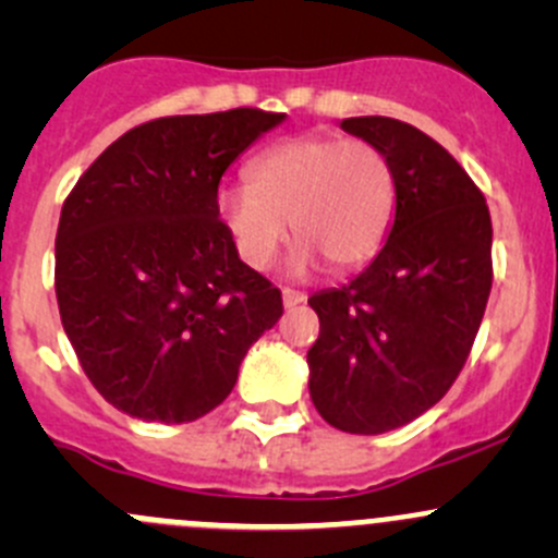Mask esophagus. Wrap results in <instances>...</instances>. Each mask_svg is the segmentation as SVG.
<instances>
[{
  "instance_id": "esophagus-1",
  "label": "esophagus",
  "mask_w": 558,
  "mask_h": 558,
  "mask_svg": "<svg viewBox=\"0 0 558 558\" xmlns=\"http://www.w3.org/2000/svg\"><path fill=\"white\" fill-rule=\"evenodd\" d=\"M307 300V294L305 291H296V289H283V305L289 307H296V305H302V302Z\"/></svg>"
}]
</instances>
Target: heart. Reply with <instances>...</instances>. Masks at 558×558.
Masks as SVG:
<instances>
[{
  "instance_id": "obj_1",
  "label": "heart",
  "mask_w": 558,
  "mask_h": 558,
  "mask_svg": "<svg viewBox=\"0 0 558 558\" xmlns=\"http://www.w3.org/2000/svg\"><path fill=\"white\" fill-rule=\"evenodd\" d=\"M247 185L218 191V218L253 269L272 267L294 234L291 269L320 258L335 272L367 264L384 245L397 210V170L384 148L364 140L300 134L269 145L245 167Z\"/></svg>"
}]
</instances>
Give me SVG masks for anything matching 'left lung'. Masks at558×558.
I'll list each match as a JSON object with an SVG mask.
<instances>
[{"mask_svg": "<svg viewBox=\"0 0 558 558\" xmlns=\"http://www.w3.org/2000/svg\"><path fill=\"white\" fill-rule=\"evenodd\" d=\"M397 170V216L359 278L318 291L307 351L311 399L326 424L384 435L440 402L472 351L492 291L486 196L440 143L384 116L345 118Z\"/></svg>", "mask_w": 558, "mask_h": 558, "instance_id": "obj_1", "label": "left lung"}]
</instances>
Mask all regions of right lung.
I'll return each instance as SVG.
<instances>
[{
    "instance_id": "right-lung-1",
    "label": "right lung",
    "mask_w": 558,
    "mask_h": 558,
    "mask_svg": "<svg viewBox=\"0 0 558 558\" xmlns=\"http://www.w3.org/2000/svg\"><path fill=\"white\" fill-rule=\"evenodd\" d=\"M283 118L238 107L140 123L64 199L61 324L112 408L159 424L202 418L283 315L280 291L240 262L216 207L221 174Z\"/></svg>"
}]
</instances>
